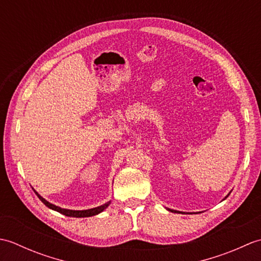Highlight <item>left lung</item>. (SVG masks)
Wrapping results in <instances>:
<instances>
[{
	"mask_svg": "<svg viewBox=\"0 0 261 261\" xmlns=\"http://www.w3.org/2000/svg\"><path fill=\"white\" fill-rule=\"evenodd\" d=\"M230 193H231V192H230ZM230 193L228 194V195H226V196L224 197V199H225L226 197H228V196L230 195ZM167 210H168V211H170V212H173V213H181V212H179V211H175V210H170V208H167Z\"/></svg>",
	"mask_w": 261,
	"mask_h": 261,
	"instance_id": "8db88e82",
	"label": "left lung"
}]
</instances>
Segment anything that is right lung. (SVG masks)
<instances>
[{"mask_svg":"<svg viewBox=\"0 0 261 261\" xmlns=\"http://www.w3.org/2000/svg\"><path fill=\"white\" fill-rule=\"evenodd\" d=\"M33 191H35V190H33ZM35 193H36V195L39 197V199H40V201H41L43 204H45L46 206H48L49 208H51V210H54V211H57V212L62 213V214L66 215V216H71V218H90V216L97 215L98 213L103 212V211H104L105 208H107V207L109 206V205L111 204V201H109V202H107L105 204L101 205V206L93 207V208H88V210H82V211L67 210V208H62V207L57 206V205L49 203V202L46 201V199L43 198L41 195H39L38 192L35 191Z\"/></svg>","mask_w":261,"mask_h":261,"instance_id":"obj_1","label":"right lung"}]
</instances>
